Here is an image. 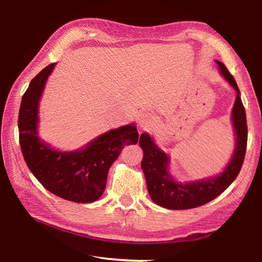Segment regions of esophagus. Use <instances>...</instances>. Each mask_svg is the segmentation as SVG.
<instances>
[{
  "instance_id": "34e87169",
  "label": "esophagus",
  "mask_w": 262,
  "mask_h": 262,
  "mask_svg": "<svg viewBox=\"0 0 262 262\" xmlns=\"http://www.w3.org/2000/svg\"><path fill=\"white\" fill-rule=\"evenodd\" d=\"M154 120H155V118L151 113L143 112V113H141L140 118H139V126L141 129H148L149 127L152 126Z\"/></svg>"
}]
</instances>
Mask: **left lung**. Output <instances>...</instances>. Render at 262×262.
<instances>
[{"label":"left lung","mask_w":262,"mask_h":262,"mask_svg":"<svg viewBox=\"0 0 262 262\" xmlns=\"http://www.w3.org/2000/svg\"><path fill=\"white\" fill-rule=\"evenodd\" d=\"M224 78L236 89L237 97L232 108V122L236 132V149L231 161L219 177L189 184H179L167 172L168 157L155 145L148 134L140 136V145L143 149L141 167L147 180L148 192L151 200L158 206L173 210L192 209L214 200L227 189L241 172L247 147V122L245 107L242 103L236 79L224 63L216 61Z\"/></svg>","instance_id":"1"}]
</instances>
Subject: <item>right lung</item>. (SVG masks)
Here are the masks:
<instances>
[{
    "label": "right lung",
    "instance_id": "right-lung-1",
    "mask_svg": "<svg viewBox=\"0 0 262 262\" xmlns=\"http://www.w3.org/2000/svg\"><path fill=\"white\" fill-rule=\"evenodd\" d=\"M54 64H48L31 81L21 98L18 115L21 154L33 176L51 193L73 202H94L104 192L111 165L125 145L137 143L139 133L134 125L123 126L74 152L56 151L42 143L37 135L38 103Z\"/></svg>",
    "mask_w": 262,
    "mask_h": 262
}]
</instances>
